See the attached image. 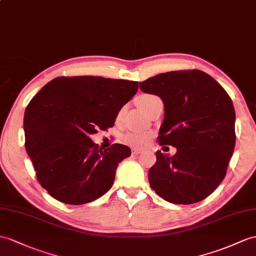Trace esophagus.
I'll return each mask as SVG.
<instances>
[{
    "instance_id": "34e87169",
    "label": "esophagus",
    "mask_w": 256,
    "mask_h": 256,
    "mask_svg": "<svg viewBox=\"0 0 256 256\" xmlns=\"http://www.w3.org/2000/svg\"><path fill=\"white\" fill-rule=\"evenodd\" d=\"M132 155H138V154L141 153V150L134 148H132Z\"/></svg>"
}]
</instances>
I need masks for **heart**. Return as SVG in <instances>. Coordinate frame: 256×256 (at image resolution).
Instances as JSON below:
<instances>
[{"instance_id": "b5f03b06", "label": "heart", "mask_w": 256, "mask_h": 256, "mask_svg": "<svg viewBox=\"0 0 256 256\" xmlns=\"http://www.w3.org/2000/svg\"><path fill=\"white\" fill-rule=\"evenodd\" d=\"M160 100L158 96H153V94H143L139 98L138 103L139 106L148 113V110L152 108L154 102H156ZM152 138V134L150 132H129L124 134V141L127 143V144L136 146V148H142L146 146Z\"/></svg>"}]
</instances>
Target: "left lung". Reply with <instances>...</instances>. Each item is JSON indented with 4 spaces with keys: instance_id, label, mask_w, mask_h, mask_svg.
I'll list each match as a JSON object with an SVG mask.
<instances>
[{
    "instance_id": "1",
    "label": "left lung",
    "mask_w": 256,
    "mask_h": 256,
    "mask_svg": "<svg viewBox=\"0 0 256 256\" xmlns=\"http://www.w3.org/2000/svg\"><path fill=\"white\" fill-rule=\"evenodd\" d=\"M139 86L164 103L160 146L177 148L174 156L156 152L150 186L174 204L204 200L225 178L234 150L232 98L213 77L198 70L160 74Z\"/></svg>"
}]
</instances>
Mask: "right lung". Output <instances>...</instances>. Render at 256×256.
<instances>
[{"instance_id":"add662e5","label":"right lung","mask_w":256,"mask_h":256,"mask_svg":"<svg viewBox=\"0 0 256 256\" xmlns=\"http://www.w3.org/2000/svg\"><path fill=\"white\" fill-rule=\"evenodd\" d=\"M138 84L94 76L58 77L29 102L24 146L36 179L52 198L81 205L110 189L118 164L132 151L120 143L102 151L90 136L114 126Z\"/></svg>"}]
</instances>
